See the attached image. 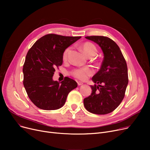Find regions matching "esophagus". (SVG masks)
Listing matches in <instances>:
<instances>
[{"label": "esophagus", "mask_w": 150, "mask_h": 150, "mask_svg": "<svg viewBox=\"0 0 150 150\" xmlns=\"http://www.w3.org/2000/svg\"><path fill=\"white\" fill-rule=\"evenodd\" d=\"M77 83H78V86H81V85H83V83H82V82H81V81H78Z\"/></svg>", "instance_id": "esophagus-1"}]
</instances>
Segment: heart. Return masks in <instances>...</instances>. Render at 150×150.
Listing matches in <instances>:
<instances>
[{
    "label": "heart",
    "instance_id": "obj_1",
    "mask_svg": "<svg viewBox=\"0 0 150 150\" xmlns=\"http://www.w3.org/2000/svg\"><path fill=\"white\" fill-rule=\"evenodd\" d=\"M81 47L84 53L87 55L88 57L91 56H94L97 52V49L96 46L94 45L93 44L86 42L83 43ZM70 48L68 47L67 48L62 54V59L64 61L66 60L68 57V54L70 52ZM93 74V70L91 67H81V68H77L74 70H73L71 72L72 74L75 78H77V79H79L80 80H85L87 79V78L89 76L92 75Z\"/></svg>",
    "mask_w": 150,
    "mask_h": 150
}]
</instances>
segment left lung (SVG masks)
Masks as SVG:
<instances>
[{
	"label": "left lung",
	"mask_w": 150,
	"mask_h": 150,
	"mask_svg": "<svg viewBox=\"0 0 150 150\" xmlns=\"http://www.w3.org/2000/svg\"><path fill=\"white\" fill-rule=\"evenodd\" d=\"M97 44L104 58L101 68L92 78V93L84 99L88 111L95 114H107L119 106L128 84V68L122 53L111 39L102 36L85 37Z\"/></svg>",
	"instance_id": "8db88e82"
}]
</instances>
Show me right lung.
Masks as SVG:
<instances>
[{
    "label": "right lung",
    "instance_id": "obj_1",
    "mask_svg": "<svg viewBox=\"0 0 150 150\" xmlns=\"http://www.w3.org/2000/svg\"><path fill=\"white\" fill-rule=\"evenodd\" d=\"M81 36L46 35L28 50L23 66V81L27 95L38 108L56 110L64 106L69 93L77 87V83L65 77L61 83L54 81L56 67L62 64V54Z\"/></svg>",
    "mask_w": 150,
    "mask_h": 150
}]
</instances>
